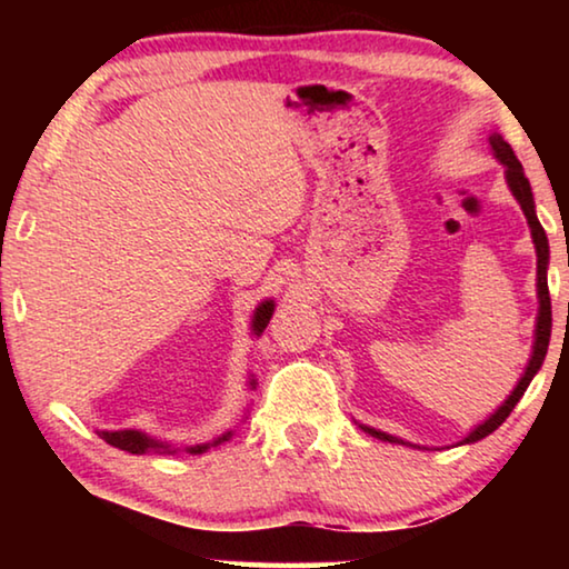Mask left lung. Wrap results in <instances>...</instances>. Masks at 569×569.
Masks as SVG:
<instances>
[{"instance_id": "1", "label": "left lung", "mask_w": 569, "mask_h": 569, "mask_svg": "<svg viewBox=\"0 0 569 569\" xmlns=\"http://www.w3.org/2000/svg\"><path fill=\"white\" fill-rule=\"evenodd\" d=\"M489 144H492V150L497 158L505 168V173H508V183H510V191L512 197L520 201V207H523V214L528 220V228H531V236H533V243H536V256H539V323H536V345H533V355H531V362H528V368L523 372V378H520V383L516 386V391L510 393V399L502 403L500 409L495 411L492 417L487 419L485 425H479L477 430H473L469 438L463 442H477L481 438H487L489 432H495L497 427H500L505 419L510 417V411L516 409V403L520 401V396L526 393L528 383H531L536 372H539L543 357H547V349H549V337H551V300H549V284H547V263H549V240H547V232H543L539 217L533 212V193H531V183H528V178L523 173V166H520V160L516 158V152H512V147L505 142L502 137H492L489 139ZM365 432H370L372 438L378 440H391V442H399L391 435L386 432H378V430H370V427H362Z\"/></svg>"}]
</instances>
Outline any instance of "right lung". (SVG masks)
<instances>
[{"mask_svg": "<svg viewBox=\"0 0 569 569\" xmlns=\"http://www.w3.org/2000/svg\"><path fill=\"white\" fill-rule=\"evenodd\" d=\"M271 313H274V302H271V300L261 302V306L256 308V316H253V331H256V333H261L263 329H267V323H269ZM251 386H253V383H251ZM100 438H103V440L108 442V446L121 448V450H129V453H144V450H150V448L170 450V448L162 446V442H158V440H150V438H147V435L137 432V430L100 432ZM228 438H230V432H228V435H222V438L217 440V442H222V440H228ZM217 442H214V446H217ZM207 448H209V446H197V448H189V450H191V453H201V450H207Z\"/></svg>", "mask_w": 569, "mask_h": 569, "instance_id": "right-lung-1", "label": "right lung"}]
</instances>
